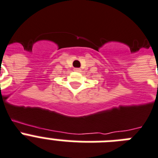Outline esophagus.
<instances>
[{"instance_id":"obj_1","label":"esophagus","mask_w":158,"mask_h":158,"mask_svg":"<svg viewBox=\"0 0 158 158\" xmlns=\"http://www.w3.org/2000/svg\"><path fill=\"white\" fill-rule=\"evenodd\" d=\"M75 72H80V69H79V68H75Z\"/></svg>"}]
</instances>
